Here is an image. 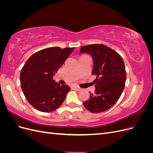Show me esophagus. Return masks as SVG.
Masks as SVG:
<instances>
[{
    "label": "esophagus",
    "instance_id": "esophagus-1",
    "mask_svg": "<svg viewBox=\"0 0 153 153\" xmlns=\"http://www.w3.org/2000/svg\"><path fill=\"white\" fill-rule=\"evenodd\" d=\"M72 89H74V90H75V91H79L81 90V88L78 87H76V86L72 87Z\"/></svg>",
    "mask_w": 153,
    "mask_h": 153
}]
</instances>
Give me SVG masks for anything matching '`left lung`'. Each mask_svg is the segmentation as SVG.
<instances>
[{"mask_svg": "<svg viewBox=\"0 0 153 153\" xmlns=\"http://www.w3.org/2000/svg\"><path fill=\"white\" fill-rule=\"evenodd\" d=\"M91 55L93 59L92 75L96 90L84 102L85 108L92 113H100L110 108L121 96L126 79L123 58L115 51L104 45L83 46L80 53Z\"/></svg>", "mask_w": 153, "mask_h": 153, "instance_id": "1", "label": "left lung"}]
</instances>
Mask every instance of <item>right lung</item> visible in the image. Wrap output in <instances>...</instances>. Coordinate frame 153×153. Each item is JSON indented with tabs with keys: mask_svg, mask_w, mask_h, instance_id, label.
<instances>
[{
	"mask_svg": "<svg viewBox=\"0 0 153 153\" xmlns=\"http://www.w3.org/2000/svg\"><path fill=\"white\" fill-rule=\"evenodd\" d=\"M75 48L50 47L38 51L27 60L20 72V84L27 100L34 108L51 112L59 108L70 87L53 80Z\"/></svg>",
	"mask_w": 153,
	"mask_h": 153,
	"instance_id": "obj_1",
	"label": "right lung"
}]
</instances>
